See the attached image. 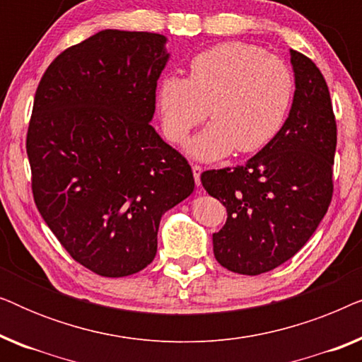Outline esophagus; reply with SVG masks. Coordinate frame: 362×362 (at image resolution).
<instances>
[{"mask_svg": "<svg viewBox=\"0 0 362 362\" xmlns=\"http://www.w3.org/2000/svg\"><path fill=\"white\" fill-rule=\"evenodd\" d=\"M201 173H202V166L192 165V176H194V181H196L197 186L201 185Z\"/></svg>", "mask_w": 362, "mask_h": 362, "instance_id": "1", "label": "esophagus"}]
</instances>
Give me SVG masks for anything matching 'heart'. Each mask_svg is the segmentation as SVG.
Returning <instances> with one entry per match:
<instances>
[{"instance_id":"b5f03b06","label":"heart","mask_w":362,"mask_h":362,"mask_svg":"<svg viewBox=\"0 0 362 362\" xmlns=\"http://www.w3.org/2000/svg\"><path fill=\"white\" fill-rule=\"evenodd\" d=\"M293 92V74L280 57L254 44L222 42L192 57L187 78H163L156 105L173 143L185 141L209 108L212 123L189 141L187 153L212 161L269 145L284 127Z\"/></svg>"}]
</instances>
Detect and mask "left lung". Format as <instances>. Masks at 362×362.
Returning <instances> with one entry per match:
<instances>
[{
	"instance_id": "1",
	"label": "left lung",
	"mask_w": 362,
	"mask_h": 362,
	"mask_svg": "<svg viewBox=\"0 0 362 362\" xmlns=\"http://www.w3.org/2000/svg\"><path fill=\"white\" fill-rule=\"evenodd\" d=\"M295 95L269 145L245 165L201 175L227 209L212 234L214 257L234 274L260 275L291 259L320 226L333 197L336 120L323 74L291 49Z\"/></svg>"
}]
</instances>
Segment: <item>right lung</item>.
Segmentation results:
<instances>
[{
	"label": "right lung",
	"instance_id": "right-lung-1",
	"mask_svg": "<svg viewBox=\"0 0 362 362\" xmlns=\"http://www.w3.org/2000/svg\"><path fill=\"white\" fill-rule=\"evenodd\" d=\"M165 44L105 29L59 54L34 97V202L69 255L102 276L150 265L161 216L194 191L189 163L150 125Z\"/></svg>",
	"mask_w": 362,
	"mask_h": 362
}]
</instances>
